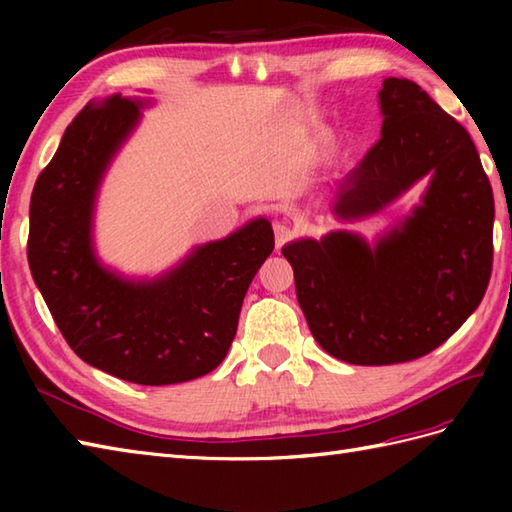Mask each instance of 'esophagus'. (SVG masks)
I'll list each match as a JSON object with an SVG mask.
<instances>
[{
	"instance_id": "34e87169",
	"label": "esophagus",
	"mask_w": 512,
	"mask_h": 512,
	"mask_svg": "<svg viewBox=\"0 0 512 512\" xmlns=\"http://www.w3.org/2000/svg\"><path fill=\"white\" fill-rule=\"evenodd\" d=\"M295 235H297L295 228H290L288 224H281V222L275 224V244H277V248L286 246Z\"/></svg>"
}]
</instances>
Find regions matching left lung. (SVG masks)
Segmentation results:
<instances>
[{"label": "left lung", "instance_id": "1", "mask_svg": "<svg viewBox=\"0 0 512 512\" xmlns=\"http://www.w3.org/2000/svg\"><path fill=\"white\" fill-rule=\"evenodd\" d=\"M383 134L334 198L343 222L383 211L429 173L422 204L376 248L334 231L281 248L325 352L396 365L436 350L480 306L493 270L495 202L469 132L407 79L380 90Z\"/></svg>", "mask_w": 512, "mask_h": 512}]
</instances>
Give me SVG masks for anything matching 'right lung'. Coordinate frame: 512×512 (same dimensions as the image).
I'll use <instances>...</instances> for the list:
<instances>
[{
    "instance_id": "1",
    "label": "right lung",
    "mask_w": 512,
    "mask_h": 512,
    "mask_svg": "<svg viewBox=\"0 0 512 512\" xmlns=\"http://www.w3.org/2000/svg\"><path fill=\"white\" fill-rule=\"evenodd\" d=\"M138 107L114 94L74 116L32 189L28 264L76 356L129 383L158 387L200 378L224 361L275 233L259 217L195 248L169 275L138 284L96 262L90 235L96 189L138 123Z\"/></svg>"
}]
</instances>
